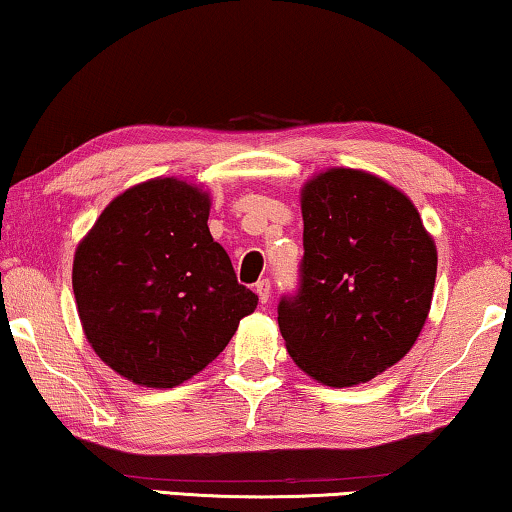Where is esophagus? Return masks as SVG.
Segmentation results:
<instances>
[{
  "instance_id": "1",
  "label": "esophagus",
  "mask_w": 512,
  "mask_h": 512,
  "mask_svg": "<svg viewBox=\"0 0 512 512\" xmlns=\"http://www.w3.org/2000/svg\"><path fill=\"white\" fill-rule=\"evenodd\" d=\"M255 292L259 296V301H262V305L269 303V299H271V280L269 278L259 280L257 285H255Z\"/></svg>"
}]
</instances>
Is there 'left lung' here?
Returning <instances> with one entry per match:
<instances>
[{"mask_svg":"<svg viewBox=\"0 0 512 512\" xmlns=\"http://www.w3.org/2000/svg\"><path fill=\"white\" fill-rule=\"evenodd\" d=\"M301 213L299 292L278 303L287 352L319 384L370 381L423 329L437 246L402 190L349 167L305 183Z\"/></svg>","mask_w":512,"mask_h":512,"instance_id":"1","label":"left lung"}]
</instances>
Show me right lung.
I'll return each instance as SVG.
<instances>
[{"mask_svg":"<svg viewBox=\"0 0 512 512\" xmlns=\"http://www.w3.org/2000/svg\"><path fill=\"white\" fill-rule=\"evenodd\" d=\"M209 193L149 179L108 204L73 259L82 329L117 375L174 388L207 368L257 296L209 232Z\"/></svg>","mask_w":512,"mask_h":512,"instance_id":"1","label":"right lung"}]
</instances>
